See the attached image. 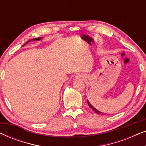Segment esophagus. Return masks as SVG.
I'll use <instances>...</instances> for the list:
<instances>
[{"mask_svg":"<svg viewBox=\"0 0 146 146\" xmlns=\"http://www.w3.org/2000/svg\"><path fill=\"white\" fill-rule=\"evenodd\" d=\"M75 79L76 80H83V79H84V76L83 74H77L75 76Z\"/></svg>","mask_w":146,"mask_h":146,"instance_id":"esophagus-1","label":"esophagus"}]
</instances>
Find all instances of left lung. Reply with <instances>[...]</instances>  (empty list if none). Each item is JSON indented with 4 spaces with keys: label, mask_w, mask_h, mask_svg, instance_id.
<instances>
[{
    "label": "left lung",
    "mask_w": 146,
    "mask_h": 146,
    "mask_svg": "<svg viewBox=\"0 0 146 146\" xmlns=\"http://www.w3.org/2000/svg\"><path fill=\"white\" fill-rule=\"evenodd\" d=\"M88 106H90V108H92V110H94V111L96 113H102V112H101V111H98V110H96V109L94 107H93V106H92V104H91L89 102V101H88Z\"/></svg>",
    "instance_id": "1"
}]
</instances>
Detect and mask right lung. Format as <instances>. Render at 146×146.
<instances>
[{
    "instance_id": "1",
    "label": "right lung",
    "mask_w": 146,
    "mask_h": 146,
    "mask_svg": "<svg viewBox=\"0 0 146 146\" xmlns=\"http://www.w3.org/2000/svg\"><path fill=\"white\" fill-rule=\"evenodd\" d=\"M41 39V38H34V39H33V40H40ZM31 41V40H29V41H28L27 43L25 44H27L28 43V42H29ZM25 44H24V45H25Z\"/></svg>"
}]
</instances>
